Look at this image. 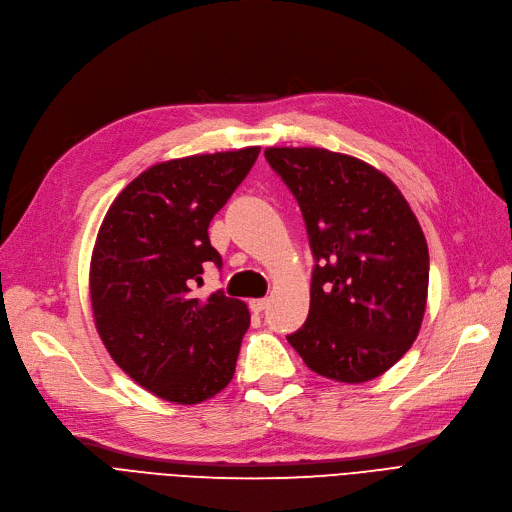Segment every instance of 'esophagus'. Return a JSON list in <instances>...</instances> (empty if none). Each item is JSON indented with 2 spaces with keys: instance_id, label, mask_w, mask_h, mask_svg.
<instances>
[{
  "instance_id": "esophagus-1",
  "label": "esophagus",
  "mask_w": 512,
  "mask_h": 512,
  "mask_svg": "<svg viewBox=\"0 0 512 512\" xmlns=\"http://www.w3.org/2000/svg\"><path fill=\"white\" fill-rule=\"evenodd\" d=\"M251 310L255 312V314H259V312H263L268 308V299L266 297H261V299H251Z\"/></svg>"
}]
</instances>
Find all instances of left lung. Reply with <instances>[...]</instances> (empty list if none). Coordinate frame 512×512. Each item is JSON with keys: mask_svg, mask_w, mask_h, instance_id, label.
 <instances>
[{"mask_svg": "<svg viewBox=\"0 0 512 512\" xmlns=\"http://www.w3.org/2000/svg\"><path fill=\"white\" fill-rule=\"evenodd\" d=\"M266 160L301 208L314 257L310 312L289 344L318 375L369 382L420 333L422 227L399 187L363 160L320 147H268Z\"/></svg>", "mask_w": 512, "mask_h": 512, "instance_id": "obj_1", "label": "left lung"}]
</instances>
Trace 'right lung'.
Instances as JSON below:
<instances>
[{
  "mask_svg": "<svg viewBox=\"0 0 512 512\" xmlns=\"http://www.w3.org/2000/svg\"><path fill=\"white\" fill-rule=\"evenodd\" d=\"M261 147L189 156L147 168L113 200L90 261L94 323L116 365L177 405L211 399L232 382L244 301L198 299L202 272L223 261L208 223L249 175Z\"/></svg>",
  "mask_w": 512,
  "mask_h": 512,
  "instance_id": "right-lung-1",
  "label": "right lung"
}]
</instances>
